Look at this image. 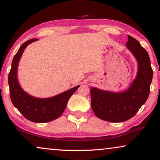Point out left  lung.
Wrapping results in <instances>:
<instances>
[{"label": "left lung", "mask_w": 160, "mask_h": 160, "mask_svg": "<svg viewBox=\"0 0 160 160\" xmlns=\"http://www.w3.org/2000/svg\"><path fill=\"white\" fill-rule=\"evenodd\" d=\"M126 45L138 62L136 78L127 91L113 93L92 88L91 104L98 118L109 122H123L135 116L148 99L153 70L148 52L135 38L128 36Z\"/></svg>", "instance_id": "1"}]
</instances>
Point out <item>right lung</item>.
Instances as JSON below:
<instances>
[{"instance_id": "1", "label": "right lung", "mask_w": 160, "mask_h": 160, "mask_svg": "<svg viewBox=\"0 0 160 160\" xmlns=\"http://www.w3.org/2000/svg\"><path fill=\"white\" fill-rule=\"evenodd\" d=\"M37 40V39L28 40L20 46L12 60L8 81L10 98L14 107L28 120L36 123H45L55 120L62 115L67 105L68 100L80 86L47 99L31 97L21 88L17 78L19 61L25 48Z\"/></svg>"}]
</instances>
